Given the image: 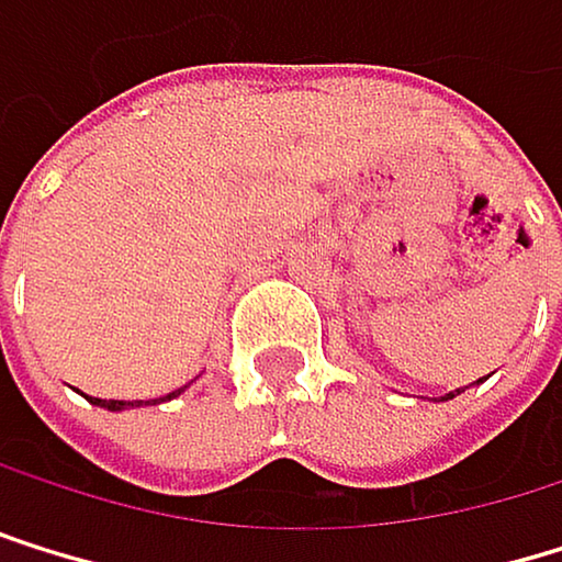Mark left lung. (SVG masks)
Masks as SVG:
<instances>
[{
  "label": "left lung",
  "instance_id": "8db88e82",
  "mask_svg": "<svg viewBox=\"0 0 562 562\" xmlns=\"http://www.w3.org/2000/svg\"><path fill=\"white\" fill-rule=\"evenodd\" d=\"M479 381H482V378H479ZM462 391H465V387H459V391H448V394H445L441 401H451V397H456V394H462Z\"/></svg>",
  "mask_w": 562,
  "mask_h": 562
}]
</instances>
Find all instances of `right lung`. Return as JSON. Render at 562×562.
<instances>
[{
    "mask_svg": "<svg viewBox=\"0 0 562 562\" xmlns=\"http://www.w3.org/2000/svg\"><path fill=\"white\" fill-rule=\"evenodd\" d=\"M184 387H178V391H171L168 397H158L155 404H161V401H171V397H178ZM90 404H100V407H106V412H124V407H140V404H150V401H103V397H90Z\"/></svg>",
    "mask_w": 562,
    "mask_h": 562,
    "instance_id": "add662e5",
    "label": "right lung"
}]
</instances>
